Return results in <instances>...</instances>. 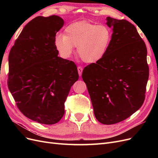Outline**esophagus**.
Returning <instances> with one entry per match:
<instances>
[{
    "mask_svg": "<svg viewBox=\"0 0 158 158\" xmlns=\"http://www.w3.org/2000/svg\"><path fill=\"white\" fill-rule=\"evenodd\" d=\"M82 71H83V69L82 67H80V66H78V74H79L80 76H82Z\"/></svg>",
    "mask_w": 158,
    "mask_h": 158,
    "instance_id": "esophagus-1",
    "label": "esophagus"
}]
</instances>
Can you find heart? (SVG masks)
<instances>
[{
	"instance_id": "b5f03b06",
	"label": "heart",
	"mask_w": 158,
	"mask_h": 158,
	"mask_svg": "<svg viewBox=\"0 0 158 158\" xmlns=\"http://www.w3.org/2000/svg\"><path fill=\"white\" fill-rule=\"evenodd\" d=\"M111 40L107 26L81 20L66 26L64 35H56L54 45L63 58H69L77 47V53L84 63L96 64L106 56Z\"/></svg>"
}]
</instances>
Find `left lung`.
Wrapping results in <instances>:
<instances>
[{
    "label": "left lung",
    "instance_id": "1",
    "mask_svg": "<svg viewBox=\"0 0 158 158\" xmlns=\"http://www.w3.org/2000/svg\"><path fill=\"white\" fill-rule=\"evenodd\" d=\"M112 27L107 53L96 64L84 69L82 77L89 94L97 120L113 125L139 109L145 99L149 76L147 49L131 23L107 17Z\"/></svg>",
    "mask_w": 158,
    "mask_h": 158
}]
</instances>
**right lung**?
<instances>
[{"label":"right lung","instance_id":"obj_1","mask_svg":"<svg viewBox=\"0 0 158 158\" xmlns=\"http://www.w3.org/2000/svg\"><path fill=\"white\" fill-rule=\"evenodd\" d=\"M63 25L58 16L33 19L8 56V86L17 107L26 117L45 125L63 117L66 97L79 77L74 62L58 56L54 45Z\"/></svg>","mask_w":158,"mask_h":158}]
</instances>
